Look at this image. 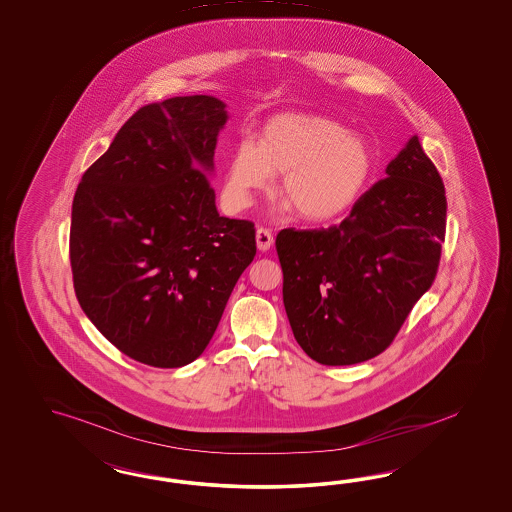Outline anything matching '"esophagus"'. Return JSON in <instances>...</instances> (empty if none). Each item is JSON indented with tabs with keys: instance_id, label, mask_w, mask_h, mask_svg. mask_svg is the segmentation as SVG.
<instances>
[{
	"instance_id": "34e87169",
	"label": "esophagus",
	"mask_w": 512,
	"mask_h": 512,
	"mask_svg": "<svg viewBox=\"0 0 512 512\" xmlns=\"http://www.w3.org/2000/svg\"><path fill=\"white\" fill-rule=\"evenodd\" d=\"M255 240H257L259 251H268V249L272 248V244H274V236H272L268 229H263V227L257 229Z\"/></svg>"
}]
</instances>
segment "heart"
<instances>
[{
    "label": "heart",
    "instance_id": "heart-1",
    "mask_svg": "<svg viewBox=\"0 0 512 512\" xmlns=\"http://www.w3.org/2000/svg\"><path fill=\"white\" fill-rule=\"evenodd\" d=\"M373 171L372 144L358 133L321 114L283 112L264 122L257 142H236L225 169L223 202L231 212H242L283 172L279 210H298L304 221L321 225L357 204Z\"/></svg>",
    "mask_w": 512,
    "mask_h": 512
}]
</instances>
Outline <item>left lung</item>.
Wrapping results in <instances>:
<instances>
[{
    "label": "left lung",
    "mask_w": 512,
    "mask_h": 512,
    "mask_svg": "<svg viewBox=\"0 0 512 512\" xmlns=\"http://www.w3.org/2000/svg\"><path fill=\"white\" fill-rule=\"evenodd\" d=\"M340 225L276 238L298 345L326 366L383 353L437 272L447 199L417 135Z\"/></svg>",
    "instance_id": "obj_1"
}]
</instances>
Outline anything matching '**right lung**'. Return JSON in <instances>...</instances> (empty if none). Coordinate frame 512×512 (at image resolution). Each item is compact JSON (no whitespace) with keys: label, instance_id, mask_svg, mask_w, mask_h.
Listing matches in <instances>:
<instances>
[{"label":"right lung","instance_id":"1","mask_svg":"<svg viewBox=\"0 0 512 512\" xmlns=\"http://www.w3.org/2000/svg\"><path fill=\"white\" fill-rule=\"evenodd\" d=\"M214 95L137 110L84 172L73 199L71 268L82 311L124 355L182 368L202 355L255 257V229L219 216Z\"/></svg>","mask_w":512,"mask_h":512}]
</instances>
